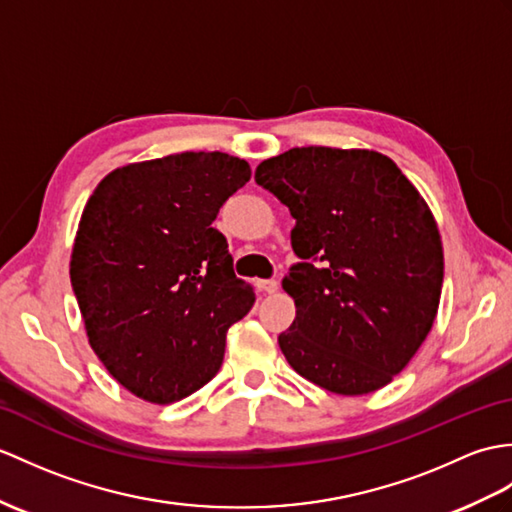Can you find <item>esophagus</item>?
<instances>
[{"label":"esophagus","mask_w":512,"mask_h":512,"mask_svg":"<svg viewBox=\"0 0 512 512\" xmlns=\"http://www.w3.org/2000/svg\"><path fill=\"white\" fill-rule=\"evenodd\" d=\"M257 288L266 294H275L279 290V281L277 279H261V281H257Z\"/></svg>","instance_id":"esophagus-1"}]
</instances>
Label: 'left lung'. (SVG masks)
<instances>
[{"label":"left lung","instance_id":"8db88e82","mask_svg":"<svg viewBox=\"0 0 512 512\" xmlns=\"http://www.w3.org/2000/svg\"><path fill=\"white\" fill-rule=\"evenodd\" d=\"M257 185L290 209L303 261L283 290L296 318L279 336L285 360L344 397L384 388L430 334L443 290L434 213L386 154L292 148L261 161Z\"/></svg>","mask_w":512,"mask_h":512}]
</instances>
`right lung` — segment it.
Here are the masks:
<instances>
[{"mask_svg":"<svg viewBox=\"0 0 512 512\" xmlns=\"http://www.w3.org/2000/svg\"><path fill=\"white\" fill-rule=\"evenodd\" d=\"M251 165L227 152L128 163L93 189L69 277L93 353L135 397L174 403L211 382L255 303L211 227Z\"/></svg>","mask_w":512,"mask_h":512,"instance_id":"add662e5","label":"right lung"}]
</instances>
